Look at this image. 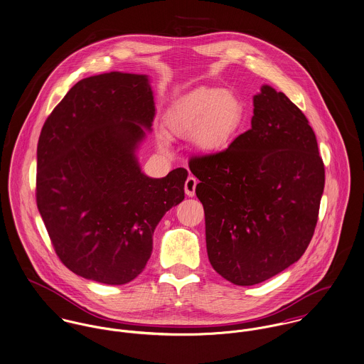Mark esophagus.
<instances>
[{
    "label": "esophagus",
    "instance_id": "esophagus-1",
    "mask_svg": "<svg viewBox=\"0 0 364 364\" xmlns=\"http://www.w3.org/2000/svg\"><path fill=\"white\" fill-rule=\"evenodd\" d=\"M198 184V180L193 176H190L187 180H186V184H184V190H186V194L188 197H194L196 196V187Z\"/></svg>",
    "mask_w": 364,
    "mask_h": 364
}]
</instances>
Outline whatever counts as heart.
<instances>
[{
  "instance_id": "obj_1",
  "label": "heart",
  "mask_w": 364,
  "mask_h": 364,
  "mask_svg": "<svg viewBox=\"0 0 364 364\" xmlns=\"http://www.w3.org/2000/svg\"><path fill=\"white\" fill-rule=\"evenodd\" d=\"M244 114L242 100L232 92L216 86H200L178 96L166 116L168 134L193 136L194 144L206 152L223 149L233 139ZM158 144L166 149L163 135Z\"/></svg>"
}]
</instances>
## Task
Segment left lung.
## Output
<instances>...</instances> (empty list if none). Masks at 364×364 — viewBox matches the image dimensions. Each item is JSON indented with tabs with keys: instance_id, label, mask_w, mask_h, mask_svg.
I'll return each instance as SVG.
<instances>
[{
	"instance_id": "obj_1",
	"label": "left lung",
	"mask_w": 364,
	"mask_h": 364,
	"mask_svg": "<svg viewBox=\"0 0 364 364\" xmlns=\"http://www.w3.org/2000/svg\"><path fill=\"white\" fill-rule=\"evenodd\" d=\"M208 258L226 281L251 286L294 264L313 239L325 184L317 138L303 112L264 85L251 128L229 148L193 156Z\"/></svg>"
}]
</instances>
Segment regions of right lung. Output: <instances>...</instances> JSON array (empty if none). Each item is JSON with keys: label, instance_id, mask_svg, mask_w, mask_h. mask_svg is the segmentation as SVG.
I'll return each instance as SVG.
<instances>
[{"label": "right lung", "instance_id": "1", "mask_svg": "<svg viewBox=\"0 0 364 364\" xmlns=\"http://www.w3.org/2000/svg\"><path fill=\"white\" fill-rule=\"evenodd\" d=\"M154 116L148 78L110 73L75 83L41 128L36 203L57 257L82 278L135 279L156 225L184 200L186 168L149 178L135 159Z\"/></svg>", "mask_w": 364, "mask_h": 364}]
</instances>
